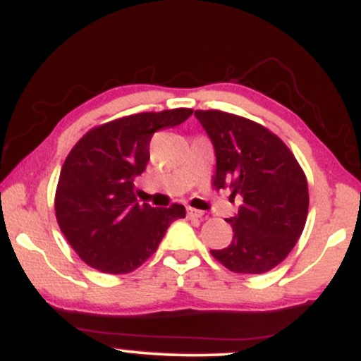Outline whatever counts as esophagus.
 <instances>
[{"mask_svg":"<svg viewBox=\"0 0 361 361\" xmlns=\"http://www.w3.org/2000/svg\"><path fill=\"white\" fill-rule=\"evenodd\" d=\"M186 215H188V219H202L204 212H200V210L188 207V209H186Z\"/></svg>","mask_w":361,"mask_h":361,"instance_id":"esophagus-1","label":"esophagus"}]
</instances>
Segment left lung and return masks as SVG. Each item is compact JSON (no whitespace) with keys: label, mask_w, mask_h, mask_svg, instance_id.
<instances>
[{"label":"left lung","mask_w":361,"mask_h":361,"mask_svg":"<svg viewBox=\"0 0 361 361\" xmlns=\"http://www.w3.org/2000/svg\"><path fill=\"white\" fill-rule=\"evenodd\" d=\"M215 152L214 185L241 202L233 241L212 256L227 270L259 275L281 263L304 231L309 190L304 171L281 140L251 120L219 110H195Z\"/></svg>","instance_id":"obj_1"}]
</instances>
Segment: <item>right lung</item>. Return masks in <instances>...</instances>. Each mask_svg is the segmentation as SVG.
<instances>
[{"mask_svg":"<svg viewBox=\"0 0 361 361\" xmlns=\"http://www.w3.org/2000/svg\"><path fill=\"white\" fill-rule=\"evenodd\" d=\"M193 110L130 115L91 128L62 164L56 217L78 256L103 273L134 271L159 246L168 227L183 219V205H140L135 178L149 161V142L161 128L183 123Z\"/></svg>","mask_w":361,"mask_h":361,"instance_id":"add662e5","label":"right lung"}]
</instances>
